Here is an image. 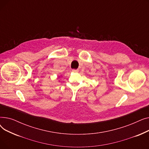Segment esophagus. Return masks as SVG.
I'll return each mask as SVG.
<instances>
[{"label":"esophagus","mask_w":149,"mask_h":149,"mask_svg":"<svg viewBox=\"0 0 149 149\" xmlns=\"http://www.w3.org/2000/svg\"><path fill=\"white\" fill-rule=\"evenodd\" d=\"M72 72H79V69H72Z\"/></svg>","instance_id":"1"}]
</instances>
